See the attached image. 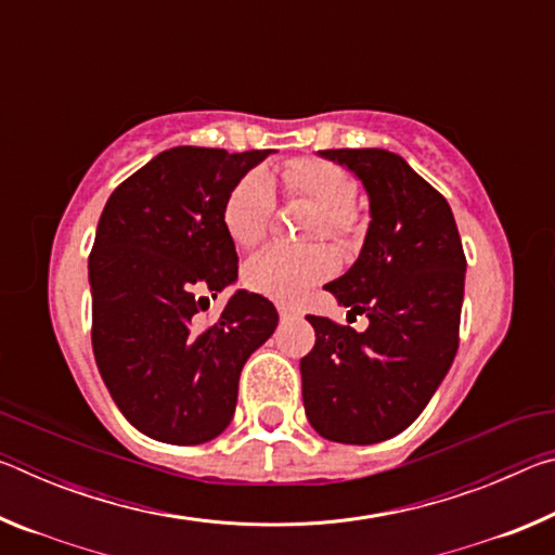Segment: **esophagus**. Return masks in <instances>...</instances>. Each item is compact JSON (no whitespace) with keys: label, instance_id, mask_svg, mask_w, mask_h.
Wrapping results in <instances>:
<instances>
[{"label":"esophagus","instance_id":"1","mask_svg":"<svg viewBox=\"0 0 555 555\" xmlns=\"http://www.w3.org/2000/svg\"><path fill=\"white\" fill-rule=\"evenodd\" d=\"M279 315H281V321H291V318H296V313L286 306H279Z\"/></svg>","mask_w":555,"mask_h":555}]
</instances>
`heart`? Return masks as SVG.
<instances>
[{"label": "heart", "mask_w": 555, "mask_h": 555, "mask_svg": "<svg viewBox=\"0 0 555 555\" xmlns=\"http://www.w3.org/2000/svg\"><path fill=\"white\" fill-rule=\"evenodd\" d=\"M288 195L304 198L318 208V218L311 228V237H333L350 242L360 220L354 212L357 183L340 166L321 158H296L284 171ZM271 215H274V181L264 168H255L232 185L222 205V224L234 244L257 247L267 237ZM337 269V257L325 244H313L306 249L267 247L249 259L244 269L247 286L279 304L294 306L315 284L331 279Z\"/></svg>", "instance_id": "heart-1"}]
</instances>
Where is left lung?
<instances>
[{"instance_id": "1", "label": "left lung", "mask_w": 555, "mask_h": 555, "mask_svg": "<svg viewBox=\"0 0 555 555\" xmlns=\"http://www.w3.org/2000/svg\"><path fill=\"white\" fill-rule=\"evenodd\" d=\"M345 166L370 201L354 264L325 291L370 327L308 315L315 347L300 360L308 424L335 443L372 446L409 428L457 352L465 255L448 201L387 149L318 152Z\"/></svg>"}]
</instances>
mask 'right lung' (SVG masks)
Here are the masks:
<instances>
[{
  "instance_id": "obj_1",
  "label": "right lung",
  "mask_w": 555,
  "mask_h": 555,
  "mask_svg": "<svg viewBox=\"0 0 555 555\" xmlns=\"http://www.w3.org/2000/svg\"><path fill=\"white\" fill-rule=\"evenodd\" d=\"M264 152L173 146L109 195L88 261L92 350L125 418L171 446H201L230 426L244 362L276 331L271 300L237 288L198 331L210 296L237 281L222 224L232 185Z\"/></svg>"
}]
</instances>
